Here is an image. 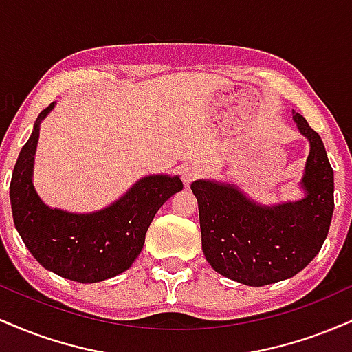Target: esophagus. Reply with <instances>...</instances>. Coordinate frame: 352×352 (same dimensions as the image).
Masks as SVG:
<instances>
[{
	"label": "esophagus",
	"mask_w": 352,
	"mask_h": 352,
	"mask_svg": "<svg viewBox=\"0 0 352 352\" xmlns=\"http://www.w3.org/2000/svg\"><path fill=\"white\" fill-rule=\"evenodd\" d=\"M201 173V168H200V165L199 164H195V162H188V164H185L184 167H182V180H184V184L188 185L192 184L193 180L197 179V177H199Z\"/></svg>",
	"instance_id": "1"
}]
</instances>
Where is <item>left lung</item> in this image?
<instances>
[{
  "instance_id": "left-lung-1",
  "label": "left lung",
  "mask_w": 352,
  "mask_h": 352,
  "mask_svg": "<svg viewBox=\"0 0 352 352\" xmlns=\"http://www.w3.org/2000/svg\"><path fill=\"white\" fill-rule=\"evenodd\" d=\"M309 142L300 180L305 197L263 205L228 182L195 180L201 250L217 273L248 286H265L300 273L319 253L334 212V173L324 144L306 119L293 112Z\"/></svg>"
}]
</instances>
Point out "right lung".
Segmentation results:
<instances>
[{
  "mask_svg": "<svg viewBox=\"0 0 352 352\" xmlns=\"http://www.w3.org/2000/svg\"><path fill=\"white\" fill-rule=\"evenodd\" d=\"M54 106L38 116L16 160L10 185L14 227L43 268L72 281L99 283L131 268L155 213L184 184L179 175H145L106 208L91 213L46 205L33 182L34 157L41 122Z\"/></svg>",
  "mask_w": 352,
  "mask_h": 352,
  "instance_id": "1",
  "label": "right lung"
}]
</instances>
